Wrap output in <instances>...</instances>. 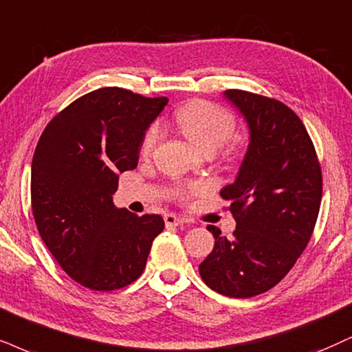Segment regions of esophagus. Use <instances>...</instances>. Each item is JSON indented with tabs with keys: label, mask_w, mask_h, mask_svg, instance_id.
I'll list each match as a JSON object with an SVG mask.
<instances>
[{
	"label": "esophagus",
	"mask_w": 352,
	"mask_h": 352,
	"mask_svg": "<svg viewBox=\"0 0 352 352\" xmlns=\"http://www.w3.org/2000/svg\"><path fill=\"white\" fill-rule=\"evenodd\" d=\"M186 222H188V220L175 214L164 215V223H166V227H179V225H184Z\"/></svg>",
	"instance_id": "esophagus-1"
}]
</instances>
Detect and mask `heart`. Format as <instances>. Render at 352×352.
I'll use <instances>...</instances> for the list:
<instances>
[{
  "mask_svg": "<svg viewBox=\"0 0 352 352\" xmlns=\"http://www.w3.org/2000/svg\"><path fill=\"white\" fill-rule=\"evenodd\" d=\"M175 119L181 132L204 153H214L219 146L227 142V138L232 135L233 129H235V119L228 111L207 101L186 102L176 111ZM158 138L160 129L155 125L143 138V153H150L155 148ZM236 151V143L232 142L225 153L227 156H235ZM196 190L197 188H192L189 189V192H196Z\"/></svg>",
  "mask_w": 352,
  "mask_h": 352,
  "instance_id": "heart-1",
  "label": "heart"
}]
</instances>
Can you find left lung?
<instances>
[{"mask_svg": "<svg viewBox=\"0 0 352 352\" xmlns=\"http://www.w3.org/2000/svg\"><path fill=\"white\" fill-rule=\"evenodd\" d=\"M223 98L245 119L250 143L235 181L220 190L236 230L227 240L207 227L215 245L199 272L215 292L246 298L274 287L309 245L322 204V169L305 125L285 104L240 89Z\"/></svg>", "mask_w": 352, "mask_h": 352, "instance_id": "left-lung-1", "label": "left lung"}]
</instances>
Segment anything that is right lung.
<instances>
[{
    "instance_id": "1",
    "label": "right lung",
    "mask_w": 352,
    "mask_h": 352,
    "mask_svg": "<svg viewBox=\"0 0 352 352\" xmlns=\"http://www.w3.org/2000/svg\"><path fill=\"white\" fill-rule=\"evenodd\" d=\"M166 104L122 88L96 89L55 116L37 143L30 199L38 235L85 287L132 284L163 232L162 217L117 209L112 196L120 173L137 168L145 132Z\"/></svg>"
}]
</instances>
